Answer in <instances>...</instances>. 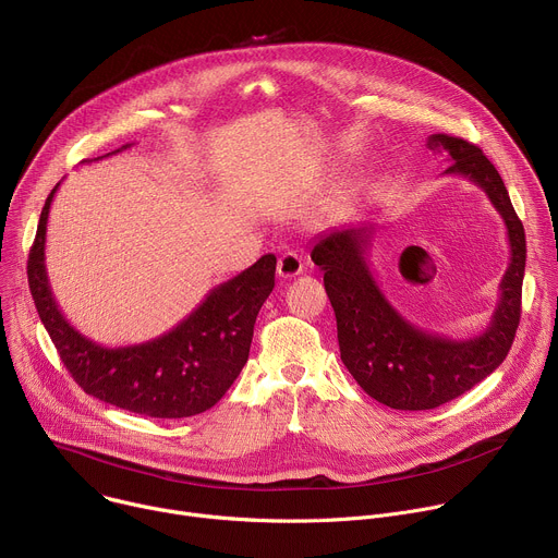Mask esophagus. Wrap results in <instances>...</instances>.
<instances>
[{"instance_id": "esophagus-1", "label": "esophagus", "mask_w": 558, "mask_h": 558, "mask_svg": "<svg viewBox=\"0 0 558 558\" xmlns=\"http://www.w3.org/2000/svg\"><path fill=\"white\" fill-rule=\"evenodd\" d=\"M278 276L280 278H295L300 271H302V258L293 252H284L280 258H278Z\"/></svg>"}]
</instances>
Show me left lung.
<instances>
[{
    "label": "left lung",
    "instance_id": "1",
    "mask_svg": "<svg viewBox=\"0 0 558 558\" xmlns=\"http://www.w3.org/2000/svg\"><path fill=\"white\" fill-rule=\"evenodd\" d=\"M428 149L446 151L457 174L482 187L506 222L510 263L488 327L468 340L430 333L397 311L371 271L375 227L344 225L320 233L311 260L325 271V289L338 320L340 357L355 381L397 411H428L486 379L508 355L521 317L525 231L497 168L484 151L457 136L430 134Z\"/></svg>",
    "mask_w": 558,
    "mask_h": 558
}]
</instances>
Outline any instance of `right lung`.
Wrapping results in <instances>:
<instances>
[{
  "instance_id": "add662e5",
  "label": "right lung",
  "mask_w": 558,
  "mask_h": 558,
  "mask_svg": "<svg viewBox=\"0 0 558 558\" xmlns=\"http://www.w3.org/2000/svg\"><path fill=\"white\" fill-rule=\"evenodd\" d=\"M128 147L130 143L110 154ZM57 190L59 183L39 216L28 256V284L63 366L88 395L136 415L181 420L209 411L250 357L258 311L276 284V256L267 254L214 287L168 333L110 349L78 333L52 295L46 274V227Z\"/></svg>"
}]
</instances>
